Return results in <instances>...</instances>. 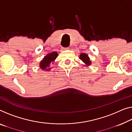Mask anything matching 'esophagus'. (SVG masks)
I'll list each match as a JSON object with an SVG mask.
<instances>
[{"label": "esophagus", "instance_id": "esophagus-1", "mask_svg": "<svg viewBox=\"0 0 132 132\" xmlns=\"http://www.w3.org/2000/svg\"><path fill=\"white\" fill-rule=\"evenodd\" d=\"M62 50H68L69 47H67V48H64V47H62Z\"/></svg>", "mask_w": 132, "mask_h": 132}]
</instances>
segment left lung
I'll return each mask as SVG.
<instances>
[{
    "label": "left lung",
    "instance_id": "1",
    "mask_svg": "<svg viewBox=\"0 0 132 132\" xmlns=\"http://www.w3.org/2000/svg\"><path fill=\"white\" fill-rule=\"evenodd\" d=\"M79 59L84 63L85 66H89L92 64L91 61L90 60V58L88 55L86 53H81L79 55Z\"/></svg>",
    "mask_w": 132,
    "mask_h": 132
}]
</instances>
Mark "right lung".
<instances>
[{"mask_svg": "<svg viewBox=\"0 0 132 132\" xmlns=\"http://www.w3.org/2000/svg\"><path fill=\"white\" fill-rule=\"evenodd\" d=\"M58 53L56 52H53L50 53H48L44 57L42 60L40 62V68L44 71H49L52 68H50L51 63L53 64L56 59L57 57Z\"/></svg>", "mask_w": 132, "mask_h": 132, "instance_id": "obj_1", "label": "right lung"}]
</instances>
